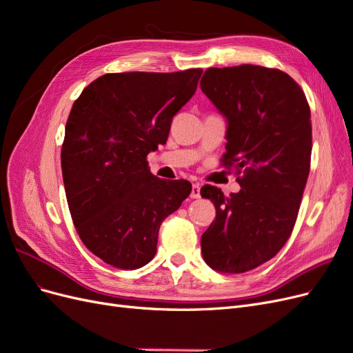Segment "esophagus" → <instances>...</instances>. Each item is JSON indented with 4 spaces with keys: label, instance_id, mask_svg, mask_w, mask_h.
<instances>
[{
    "label": "esophagus",
    "instance_id": "34e87169",
    "mask_svg": "<svg viewBox=\"0 0 353 353\" xmlns=\"http://www.w3.org/2000/svg\"><path fill=\"white\" fill-rule=\"evenodd\" d=\"M190 197L191 199H200V184L199 183H194L193 187H191Z\"/></svg>",
    "mask_w": 353,
    "mask_h": 353
}]
</instances>
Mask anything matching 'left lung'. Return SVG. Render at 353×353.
<instances>
[{
    "label": "left lung",
    "mask_w": 353,
    "mask_h": 353,
    "mask_svg": "<svg viewBox=\"0 0 353 353\" xmlns=\"http://www.w3.org/2000/svg\"><path fill=\"white\" fill-rule=\"evenodd\" d=\"M200 87L228 123L222 166L241 175L239 193L200 191L216 209L201 236L203 259L218 272H248L272 259L293 231L311 169V109L279 69L210 68Z\"/></svg>",
    "instance_id": "8db88e82"
}]
</instances>
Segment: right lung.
Listing matches in <instances>:
<instances>
[{
	"label": "right lung",
	"mask_w": 353,
	"mask_h": 353,
	"mask_svg": "<svg viewBox=\"0 0 353 353\" xmlns=\"http://www.w3.org/2000/svg\"><path fill=\"white\" fill-rule=\"evenodd\" d=\"M201 72L108 73L73 103L61 145L63 183L82 243L105 263L137 270L150 262L160 223L191 193L185 179L154 176L145 159L166 143Z\"/></svg>",
	"instance_id": "obj_1"
}]
</instances>
